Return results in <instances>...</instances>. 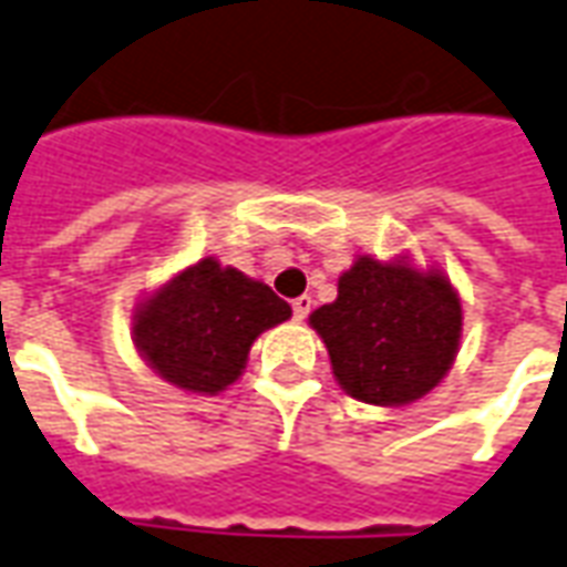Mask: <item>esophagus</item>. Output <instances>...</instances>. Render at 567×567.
<instances>
[{
	"instance_id": "1",
	"label": "esophagus",
	"mask_w": 567,
	"mask_h": 567,
	"mask_svg": "<svg viewBox=\"0 0 567 567\" xmlns=\"http://www.w3.org/2000/svg\"><path fill=\"white\" fill-rule=\"evenodd\" d=\"M291 309H295V319L303 321L309 316V309H312V297H297V300H291Z\"/></svg>"
}]
</instances>
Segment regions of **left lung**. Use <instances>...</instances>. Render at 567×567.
Segmentation results:
<instances>
[{"label":"left lung","instance_id":"left-lung-1","mask_svg":"<svg viewBox=\"0 0 567 567\" xmlns=\"http://www.w3.org/2000/svg\"><path fill=\"white\" fill-rule=\"evenodd\" d=\"M309 324L328 346L346 394L377 406L419 401L450 373L462 340V300L437 270L358 258Z\"/></svg>","mask_w":567,"mask_h":567}]
</instances>
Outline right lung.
Returning <instances> with one entry per match:
<instances>
[{
	"mask_svg": "<svg viewBox=\"0 0 567 567\" xmlns=\"http://www.w3.org/2000/svg\"><path fill=\"white\" fill-rule=\"evenodd\" d=\"M291 319L270 285L203 258L145 297L133 316V343L185 392L215 394L239 380L251 343Z\"/></svg>",
	"mask_w": 567,
	"mask_h": 567,
	"instance_id": "right-lung-1",
	"label": "right lung"
}]
</instances>
